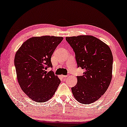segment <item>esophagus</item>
Segmentation results:
<instances>
[{"instance_id": "34e87169", "label": "esophagus", "mask_w": 127, "mask_h": 127, "mask_svg": "<svg viewBox=\"0 0 127 127\" xmlns=\"http://www.w3.org/2000/svg\"><path fill=\"white\" fill-rule=\"evenodd\" d=\"M62 77H67L68 75H62Z\"/></svg>"}]
</instances>
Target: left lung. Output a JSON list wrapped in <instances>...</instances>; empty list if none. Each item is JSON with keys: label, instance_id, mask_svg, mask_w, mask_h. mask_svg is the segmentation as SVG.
Listing matches in <instances>:
<instances>
[{"label": "left lung", "instance_id": "8db88e82", "mask_svg": "<svg viewBox=\"0 0 127 127\" xmlns=\"http://www.w3.org/2000/svg\"><path fill=\"white\" fill-rule=\"evenodd\" d=\"M75 53L78 67L85 70L77 76V83L72 88L75 99L90 104L101 97L112 79L113 56L108 46L94 36L65 37Z\"/></svg>", "mask_w": 127, "mask_h": 127}]
</instances>
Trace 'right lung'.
<instances>
[{"mask_svg":"<svg viewBox=\"0 0 127 127\" xmlns=\"http://www.w3.org/2000/svg\"><path fill=\"white\" fill-rule=\"evenodd\" d=\"M62 37H34L24 42L15 55L17 78L23 91L34 101L51 99L60 83L58 76L48 68L53 67L51 58Z\"/></svg>","mask_w":127,"mask_h":127,"instance_id":"obj_1","label":"right lung"}]
</instances>
